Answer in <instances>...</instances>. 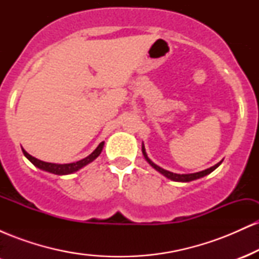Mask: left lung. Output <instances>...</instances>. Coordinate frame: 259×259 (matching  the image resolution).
<instances>
[{
  "label": "left lung",
  "instance_id": "left-lung-1",
  "mask_svg": "<svg viewBox=\"0 0 259 259\" xmlns=\"http://www.w3.org/2000/svg\"><path fill=\"white\" fill-rule=\"evenodd\" d=\"M142 153H144L145 159L147 160L148 164H150L152 168L156 169L157 171H159L160 174L164 175V177L168 178V179H170V180H173V181H183V183H187V181H192V180H196V179H200V178H202V177H206L207 174L212 173V171L214 170V169H217V168L219 167V165L222 164V160H221V162L217 163V164L213 165V167L208 168V169H206V170L198 171V173H192V174H177V173H171V171H169V170H165V169L160 168V167H158V165H157V164H154L152 160H151V159L147 157L146 151H145V146H144V145H142Z\"/></svg>",
  "mask_w": 259,
  "mask_h": 259
}]
</instances>
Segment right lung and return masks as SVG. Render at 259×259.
I'll list each match as a JSON object with an SVG mask.
<instances>
[{"instance_id":"right-lung-1","label":"right lung","mask_w":259,"mask_h":259,"mask_svg":"<svg viewBox=\"0 0 259 259\" xmlns=\"http://www.w3.org/2000/svg\"><path fill=\"white\" fill-rule=\"evenodd\" d=\"M103 145H105V142L102 141L99 145V146L96 147V150H95L91 154H89L88 157H85V158L78 160V162L67 163V164H57V163L44 162V160H40V159L35 158V157H32L31 154H29L28 152H26L24 148H22V150H23V153H24V156L26 157V158L30 160V162L35 165V167L41 169V170L49 171V173L57 174V175H65V174L75 173V171H78L79 169H81L82 167H85V165H88L89 163H91L92 160L96 159L97 157L100 156V153L102 152Z\"/></svg>"}]
</instances>
